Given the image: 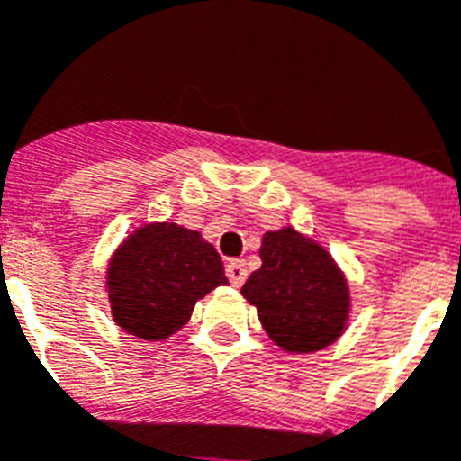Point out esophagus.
Returning <instances> with one entry per match:
<instances>
[{
	"instance_id": "esophagus-1",
	"label": "esophagus",
	"mask_w": 461,
	"mask_h": 461,
	"mask_svg": "<svg viewBox=\"0 0 461 461\" xmlns=\"http://www.w3.org/2000/svg\"><path fill=\"white\" fill-rule=\"evenodd\" d=\"M226 277L230 280V285H233V287H240V285L245 283L247 280L245 261H230V264L226 266Z\"/></svg>"
}]
</instances>
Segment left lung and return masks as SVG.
I'll list each match as a JSON object with an SVG mask.
<instances>
[{"mask_svg":"<svg viewBox=\"0 0 461 461\" xmlns=\"http://www.w3.org/2000/svg\"><path fill=\"white\" fill-rule=\"evenodd\" d=\"M261 268L242 285L266 334L287 353H315L339 339L351 315L348 280L332 254L292 226L261 240Z\"/></svg>","mask_w":461,"mask_h":461,"instance_id":"obj_1","label":"left lung"}]
</instances>
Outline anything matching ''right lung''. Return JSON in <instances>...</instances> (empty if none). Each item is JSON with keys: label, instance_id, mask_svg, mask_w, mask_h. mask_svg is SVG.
I'll return each mask as SVG.
<instances>
[{"label": "right lung", "instance_id": "right-lung-1", "mask_svg": "<svg viewBox=\"0 0 461 461\" xmlns=\"http://www.w3.org/2000/svg\"><path fill=\"white\" fill-rule=\"evenodd\" d=\"M228 285L214 245L178 223H143L122 240L105 271L113 321L139 339L178 332L195 303Z\"/></svg>", "mask_w": 461, "mask_h": 461}]
</instances>
